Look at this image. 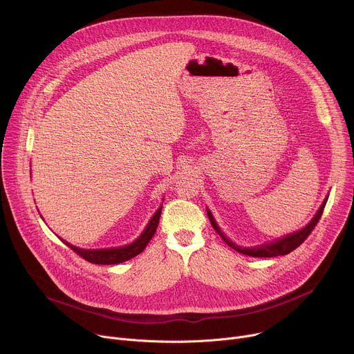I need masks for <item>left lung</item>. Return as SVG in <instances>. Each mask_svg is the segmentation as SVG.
<instances>
[{
	"label": "left lung",
	"mask_w": 354,
	"mask_h": 354,
	"mask_svg": "<svg viewBox=\"0 0 354 354\" xmlns=\"http://www.w3.org/2000/svg\"><path fill=\"white\" fill-rule=\"evenodd\" d=\"M328 201V197L325 198V201L322 203V206L319 207L318 213L315 214V217L311 220V223L306 227L302 228L301 231L298 232H294L288 236H284L281 239H279L277 242H272V243H266V245H262V246H255V248H241L235 243H232L230 239L225 238V235L221 232V230L218 228V225L216 224L212 213L207 210V216L210 218V223L213 225V228L216 230V232L223 238V241L230 245L232 249H235L236 252H239V254L242 255H248V257H254V258H273V257H281V255H287L290 254V252H292L294 249H297L302 242H304L308 235L313 232V230L315 228V225L319 223L321 217H322V213H324V209H325V205Z\"/></svg>",
	"instance_id": "1"
}]
</instances>
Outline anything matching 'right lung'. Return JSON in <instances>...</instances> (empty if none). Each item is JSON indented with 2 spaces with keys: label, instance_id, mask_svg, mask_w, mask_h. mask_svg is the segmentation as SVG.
I'll use <instances>...</instances> for the list:
<instances>
[{
  "label": "right lung",
  "instance_id": "right-lung-1",
  "mask_svg": "<svg viewBox=\"0 0 354 354\" xmlns=\"http://www.w3.org/2000/svg\"><path fill=\"white\" fill-rule=\"evenodd\" d=\"M161 209L162 207H160L158 212L153 216V218H151V221L148 223L144 232L133 243H130L127 246L111 248V249H80L77 246L67 243L66 241H63V242L68 248H71L78 257H81L82 259L91 262V263H95V265H118V263L126 262V261L137 257L138 254H141L144 248L151 241V238L154 236L158 223H160Z\"/></svg>",
  "mask_w": 354,
  "mask_h": 354
}]
</instances>
